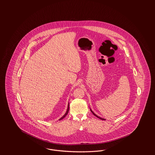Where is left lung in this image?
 I'll list each match as a JSON object with an SVG mask.
<instances>
[{
  "instance_id": "8db88e82",
  "label": "left lung",
  "mask_w": 155,
  "mask_h": 155,
  "mask_svg": "<svg viewBox=\"0 0 155 155\" xmlns=\"http://www.w3.org/2000/svg\"><path fill=\"white\" fill-rule=\"evenodd\" d=\"M91 112H92V113H93V114H94V116H96V117H97V118H100L101 120H105V119H104V118H101V117H99V116H97V115H96V114H95V113H94V112H93L91 110Z\"/></svg>"
}]
</instances>
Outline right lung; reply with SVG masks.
Segmentation results:
<instances>
[{
  "mask_svg": "<svg viewBox=\"0 0 155 155\" xmlns=\"http://www.w3.org/2000/svg\"><path fill=\"white\" fill-rule=\"evenodd\" d=\"M68 111H69V103L68 104V107H67V110L66 112V113H65V114L62 117H61V118L59 119V120H62V119H63V118H64L66 116L67 114V113H68Z\"/></svg>",
  "mask_w": 155,
  "mask_h": 155,
  "instance_id": "right-lung-1",
  "label": "right lung"
}]
</instances>
